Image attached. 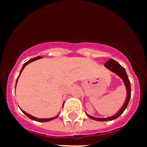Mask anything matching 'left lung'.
Listing matches in <instances>:
<instances>
[{"label":"left lung","instance_id":"obj_1","mask_svg":"<svg viewBox=\"0 0 147 147\" xmlns=\"http://www.w3.org/2000/svg\"><path fill=\"white\" fill-rule=\"evenodd\" d=\"M105 66L106 68L111 70V71L114 72V73H116L119 77H121L122 79H123V82H124V85H125L126 88H127V99H126V101L124 103V105H123V107H121V109L114 116L110 117H107V118H98V117H94L92 116H89L91 119H93V120H95V121H112V120H114V119L117 118L118 117H120L121 114H123V112L125 111V109L127 108L128 105V103L130 101V95H131V88H130V80H129V78H128L127 74L126 72L125 69L123 68V66H121V65L119 64L118 62H116V61H114V59H109L107 62H105Z\"/></svg>","mask_w":147,"mask_h":147}]
</instances>
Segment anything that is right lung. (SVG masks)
<instances>
[{
  "label": "right lung",
  "mask_w": 147,
  "mask_h": 147,
  "mask_svg": "<svg viewBox=\"0 0 147 147\" xmlns=\"http://www.w3.org/2000/svg\"><path fill=\"white\" fill-rule=\"evenodd\" d=\"M41 58H42V57H41V56H37V57H35V58H33V59H31L30 60H29V61H27V62H26V63H24V65H23V67H22L21 71H20V75L21 74L22 71H23V69H24V67L26 66V65H28L29 63H30V62H33V61H35V60L39 59H41ZM20 75H19V76H20ZM19 76H18V78H19ZM18 78H17V80H18ZM16 85H17V84H16ZM15 88H16V87H15ZM21 111H23V113H24V114H26V116L28 117L29 118L32 119V120H33V121H38V122H47V121H52V120H53V119L55 118V117H58V116H56V117H53V118H42V119H41V118H36V117H35L32 116V115H30V114H27V113H26V112L24 111L23 110H21Z\"/></svg>",
  "instance_id": "1"
}]
</instances>
